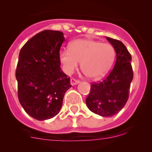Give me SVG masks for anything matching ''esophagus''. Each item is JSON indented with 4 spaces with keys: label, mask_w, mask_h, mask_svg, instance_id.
<instances>
[{
    "label": "esophagus",
    "mask_w": 152,
    "mask_h": 152,
    "mask_svg": "<svg viewBox=\"0 0 152 152\" xmlns=\"http://www.w3.org/2000/svg\"><path fill=\"white\" fill-rule=\"evenodd\" d=\"M79 83V80H77V79H73V78L70 79V84H71V85L73 86L76 85Z\"/></svg>",
    "instance_id": "34e87169"
}]
</instances>
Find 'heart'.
<instances>
[{"label":"heart","mask_w":152,"mask_h":152,"mask_svg":"<svg viewBox=\"0 0 152 152\" xmlns=\"http://www.w3.org/2000/svg\"><path fill=\"white\" fill-rule=\"evenodd\" d=\"M115 56L113 46L90 39L73 41L70 50L59 52V61L67 74H72L81 62L82 71L87 77L98 79L104 76L113 65Z\"/></svg>","instance_id":"1"}]
</instances>
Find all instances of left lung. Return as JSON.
Segmentation results:
<instances>
[{
	"instance_id": "obj_1",
	"label": "left lung",
	"mask_w": 152,
	"mask_h": 152,
	"mask_svg": "<svg viewBox=\"0 0 152 152\" xmlns=\"http://www.w3.org/2000/svg\"><path fill=\"white\" fill-rule=\"evenodd\" d=\"M116 52V62L113 70L102 82L92 83L86 104L90 111L103 117L117 114L129 99L133 79L132 56L124 43L107 37Z\"/></svg>"
}]
</instances>
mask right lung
<instances>
[{
  "label": "right lung",
  "mask_w": 152,
  "mask_h": 152,
  "mask_svg": "<svg viewBox=\"0 0 152 152\" xmlns=\"http://www.w3.org/2000/svg\"><path fill=\"white\" fill-rule=\"evenodd\" d=\"M64 41L62 32L45 30L20 51L15 73L18 99L26 113L38 121L56 116L65 92L72 87L60 67L59 50Z\"/></svg>",
  "instance_id": "obj_1"
}]
</instances>
